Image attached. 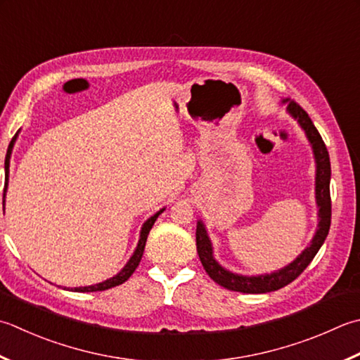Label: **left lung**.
<instances>
[{
    "label": "left lung",
    "mask_w": 360,
    "mask_h": 360,
    "mask_svg": "<svg viewBox=\"0 0 360 360\" xmlns=\"http://www.w3.org/2000/svg\"><path fill=\"white\" fill-rule=\"evenodd\" d=\"M288 101V100H285ZM288 112L290 115L298 120L301 128L306 131L309 142L312 143L315 160H316V181H315V192H316V204H319V229L314 237L312 243L301 252L293 260L290 265H287L285 269L279 270L271 274H262V276H238V274L229 273L224 270L223 266L217 264V260L212 256V245H210L209 237L206 234L202 223L198 221L196 226V251L204 270L214 279L218 285H221L228 290L242 292V293H266L273 290H279V288L290 284L292 281L297 279L300 274L307 269V265L312 262L316 252L321 248L323 242L326 240L328 232L330 228V192H329V181H330V162L329 154L326 150V145L323 142L320 132L312 123L311 117L307 115V112L301 108L300 104L295 101L288 103Z\"/></svg>",
    "instance_id": "obj_1"
}]
</instances>
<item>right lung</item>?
<instances>
[{
	"label": "right lung",
	"instance_id": "right-lung-1",
	"mask_svg": "<svg viewBox=\"0 0 360 360\" xmlns=\"http://www.w3.org/2000/svg\"><path fill=\"white\" fill-rule=\"evenodd\" d=\"M15 137H17V134H15ZM15 137L12 139V142H11L9 148H7V154H6V160H4V170H6L4 192H6V188H7V179H9V159H11V151H12L13 142H15ZM3 202H4V196H3ZM162 212H164V209L159 210L158 214H154L151 218H148L146 223L143 224L142 232H140V240H139V245H137L136 251H134V255H132V257L129 259V262L124 265V269H123L122 271H120V273L117 274V276L110 278V279H108V281H104V283H100V284H96V285L75 287V288H72V290H75V292H101V290H108V288L117 287V285H120V284L126 283V281H128V279L131 278V274H132L134 271H136V269L139 266L140 259H142V256H143V250H145V243H146L148 234H150V231H151V228H153L154 221L158 220V217H159Z\"/></svg>",
	"mask_w": 360,
	"mask_h": 360
}]
</instances>
